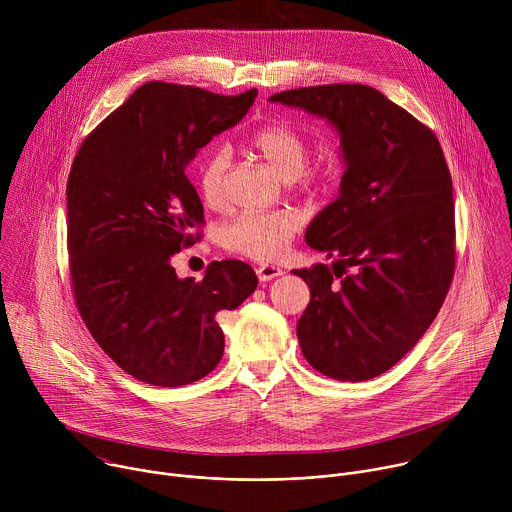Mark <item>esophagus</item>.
Here are the masks:
<instances>
[{
  "label": "esophagus",
  "instance_id": "obj_1",
  "mask_svg": "<svg viewBox=\"0 0 512 512\" xmlns=\"http://www.w3.org/2000/svg\"><path fill=\"white\" fill-rule=\"evenodd\" d=\"M255 271H257L259 281H271V279H275V277H279V275H281V269H279V267H275V265H269V263L259 265Z\"/></svg>",
  "mask_w": 512,
  "mask_h": 512
}]
</instances>
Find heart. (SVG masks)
Masks as SVG:
<instances>
[{
	"instance_id": "obj_1",
	"label": "heart",
	"mask_w": 512,
	"mask_h": 512,
	"mask_svg": "<svg viewBox=\"0 0 512 512\" xmlns=\"http://www.w3.org/2000/svg\"><path fill=\"white\" fill-rule=\"evenodd\" d=\"M249 148L285 182L326 186L340 172V160L334 154H326L314 166H306L308 139L285 123H271L257 129L249 139ZM227 170L229 154L221 148L210 152L200 164L196 184L208 208L218 210L227 204ZM298 229L300 216L291 210L249 212L225 227L223 241L241 255L271 261L287 249Z\"/></svg>"
}]
</instances>
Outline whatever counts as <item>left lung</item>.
I'll return each instance as SVG.
<instances>
[{
    "label": "left lung",
    "mask_w": 512,
    "mask_h": 512,
    "mask_svg": "<svg viewBox=\"0 0 512 512\" xmlns=\"http://www.w3.org/2000/svg\"><path fill=\"white\" fill-rule=\"evenodd\" d=\"M269 101L326 119L344 162L338 196L306 229V243L334 257L332 269L294 271L310 287L300 348L330 379H375L417 344L452 283L454 190L442 145L367 85L306 87Z\"/></svg>",
    "instance_id": "8db88e82"
}]
</instances>
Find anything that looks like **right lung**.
I'll use <instances>...</instances> for the list:
<instances>
[{"label": "right lung", "instance_id": "right-lung-1", "mask_svg": "<svg viewBox=\"0 0 512 512\" xmlns=\"http://www.w3.org/2000/svg\"><path fill=\"white\" fill-rule=\"evenodd\" d=\"M255 97L257 89L225 97L145 83L72 162L66 210L77 308L97 344L141 383L182 387L206 377L225 352L216 316L257 287L251 265L235 259L212 261L200 281L172 267L204 221L186 166Z\"/></svg>", "mask_w": 512, "mask_h": 512}]
</instances>
